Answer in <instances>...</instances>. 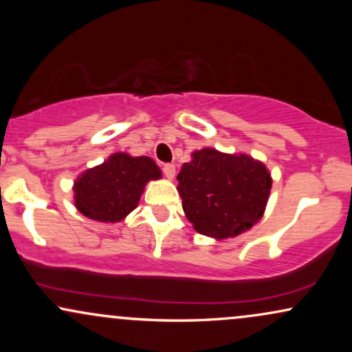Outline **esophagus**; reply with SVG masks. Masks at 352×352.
<instances>
[{"label":"esophagus","mask_w":352,"mask_h":352,"mask_svg":"<svg viewBox=\"0 0 352 352\" xmlns=\"http://www.w3.org/2000/svg\"><path fill=\"white\" fill-rule=\"evenodd\" d=\"M162 170H164V175L167 177L168 180H172L173 177H175V165L173 164H165Z\"/></svg>","instance_id":"1"}]
</instances>
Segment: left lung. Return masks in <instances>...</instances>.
<instances>
[{
	"mask_svg": "<svg viewBox=\"0 0 352 352\" xmlns=\"http://www.w3.org/2000/svg\"><path fill=\"white\" fill-rule=\"evenodd\" d=\"M182 208L193 228L217 240L246 232L263 217L272 175L246 153L201 148L177 175Z\"/></svg>",
	"mask_w": 352,
	"mask_h": 352,
	"instance_id": "obj_1",
	"label": "left lung"
}]
</instances>
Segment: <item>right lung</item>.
<instances>
[{
  "label": "right lung",
  "mask_w": 352,
  "mask_h": 352,
  "mask_svg": "<svg viewBox=\"0 0 352 352\" xmlns=\"http://www.w3.org/2000/svg\"><path fill=\"white\" fill-rule=\"evenodd\" d=\"M162 177L151 157L112 153L104 164L87 168L74 182V204L96 221H120L139 205L147 182Z\"/></svg>",
  "instance_id": "obj_1"
}]
</instances>
